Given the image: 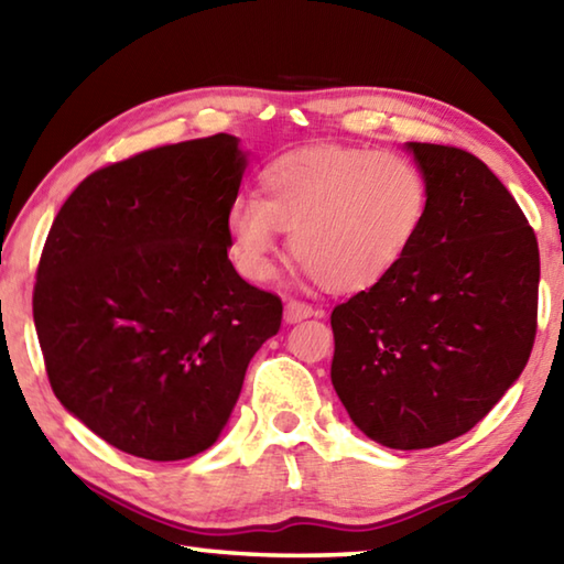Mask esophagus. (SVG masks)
Segmentation results:
<instances>
[{"label": "esophagus", "instance_id": "obj_1", "mask_svg": "<svg viewBox=\"0 0 564 564\" xmlns=\"http://www.w3.org/2000/svg\"><path fill=\"white\" fill-rule=\"evenodd\" d=\"M313 313H316L313 311V305L303 303V301L291 299L289 303H285V323H301L305 318H311Z\"/></svg>", "mask_w": 564, "mask_h": 564}]
</instances>
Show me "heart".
<instances>
[{
  "label": "heart",
  "instance_id": "obj_1",
  "mask_svg": "<svg viewBox=\"0 0 564 564\" xmlns=\"http://www.w3.org/2000/svg\"><path fill=\"white\" fill-rule=\"evenodd\" d=\"M427 208V178L410 159L321 144L275 156L261 171V196H238L226 228L248 279H271L281 231H291V253L313 279L328 291L362 293L408 259Z\"/></svg>",
  "mask_w": 564,
  "mask_h": 564
}]
</instances>
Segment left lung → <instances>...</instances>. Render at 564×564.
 I'll list each match as a JSON object with an SVG mask.
<instances>
[{"label": "left lung", "instance_id": "obj_1", "mask_svg": "<svg viewBox=\"0 0 564 564\" xmlns=\"http://www.w3.org/2000/svg\"><path fill=\"white\" fill-rule=\"evenodd\" d=\"M405 149L431 188L425 226L390 279L333 308L330 380L370 441L423 451L480 423L528 366L540 251L480 159Z\"/></svg>", "mask_w": 564, "mask_h": 564}]
</instances>
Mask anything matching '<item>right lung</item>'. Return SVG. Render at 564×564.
Wrapping results in <instances>:
<instances>
[{
    "instance_id": "right-lung-1",
    "label": "right lung",
    "mask_w": 564,
    "mask_h": 564,
    "mask_svg": "<svg viewBox=\"0 0 564 564\" xmlns=\"http://www.w3.org/2000/svg\"><path fill=\"white\" fill-rule=\"evenodd\" d=\"M246 154L231 133L104 166L46 236L34 326L54 395L144 460L212 447L283 305L228 261Z\"/></svg>"
}]
</instances>
